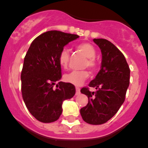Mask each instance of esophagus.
Returning a JSON list of instances; mask_svg holds the SVG:
<instances>
[{
    "mask_svg": "<svg viewBox=\"0 0 148 148\" xmlns=\"http://www.w3.org/2000/svg\"><path fill=\"white\" fill-rule=\"evenodd\" d=\"M75 90H76V95H79V94L80 93V89L78 88V87H76Z\"/></svg>",
    "mask_w": 148,
    "mask_h": 148,
    "instance_id": "esophagus-1",
    "label": "esophagus"
}]
</instances>
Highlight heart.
I'll return each instance as SVG.
<instances>
[{
  "label": "heart",
  "mask_w": 148,
  "mask_h": 148,
  "mask_svg": "<svg viewBox=\"0 0 148 148\" xmlns=\"http://www.w3.org/2000/svg\"><path fill=\"white\" fill-rule=\"evenodd\" d=\"M77 49L79 50L85 57L88 58L85 66H88L90 68H95L96 63L95 61V57L96 56V51L93 45L88 42H83L77 45ZM70 60V52L67 48H63L60 51L58 56V61L60 66L63 68H66L68 67V63ZM89 76V73L86 71H72V72L67 73L64 75V80L67 83L74 85H80L84 83Z\"/></svg>",
  "instance_id": "b5f03b06"
}]
</instances>
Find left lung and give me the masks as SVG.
Returning <instances> with one entry per match:
<instances>
[{"mask_svg": "<svg viewBox=\"0 0 148 148\" xmlns=\"http://www.w3.org/2000/svg\"><path fill=\"white\" fill-rule=\"evenodd\" d=\"M93 41L101 51V66L88 85L96 91L90 92L87 88L80 90L88 97V103L80 109V115L87 123L101 125L111 119L124 103L130 71L125 56L112 42L102 38Z\"/></svg>", "mask_w": 148, "mask_h": 148, "instance_id": "left-lung-1", "label": "left lung"}]
</instances>
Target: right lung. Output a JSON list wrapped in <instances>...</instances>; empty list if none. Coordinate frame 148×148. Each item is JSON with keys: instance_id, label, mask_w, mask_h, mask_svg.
<instances>
[{"instance_id": "add662e5", "label": "right lung", "mask_w": 148, "mask_h": 148, "mask_svg": "<svg viewBox=\"0 0 148 148\" xmlns=\"http://www.w3.org/2000/svg\"><path fill=\"white\" fill-rule=\"evenodd\" d=\"M77 35L50 30L38 36L32 42L21 72L23 99L28 111L36 119L45 123L60 118L64 100L72 98L75 88L61 79V66L58 56L64 46L78 38Z\"/></svg>"}]
</instances>
